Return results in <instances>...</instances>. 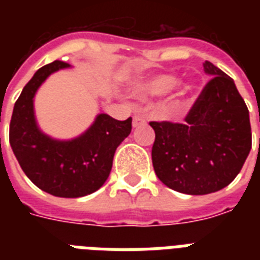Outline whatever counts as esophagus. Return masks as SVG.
<instances>
[{
	"mask_svg": "<svg viewBox=\"0 0 260 260\" xmlns=\"http://www.w3.org/2000/svg\"><path fill=\"white\" fill-rule=\"evenodd\" d=\"M146 114L143 113V112H140V110H136L134 116V126L143 125V124H146Z\"/></svg>",
	"mask_w": 260,
	"mask_h": 260,
	"instance_id": "1",
	"label": "esophagus"
}]
</instances>
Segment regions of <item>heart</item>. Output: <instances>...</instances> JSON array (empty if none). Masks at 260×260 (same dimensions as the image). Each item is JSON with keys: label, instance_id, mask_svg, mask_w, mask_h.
Returning <instances> with one entry per match:
<instances>
[{"label": "heart", "instance_id": "1", "mask_svg": "<svg viewBox=\"0 0 260 260\" xmlns=\"http://www.w3.org/2000/svg\"><path fill=\"white\" fill-rule=\"evenodd\" d=\"M178 78L173 75H158L155 78L150 79L143 86V91L150 95H165V94L173 91L178 86Z\"/></svg>", "mask_w": 260, "mask_h": 260}]
</instances>
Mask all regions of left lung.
Masks as SVG:
<instances>
[{
    "mask_svg": "<svg viewBox=\"0 0 260 260\" xmlns=\"http://www.w3.org/2000/svg\"><path fill=\"white\" fill-rule=\"evenodd\" d=\"M208 81L185 122L150 121L156 177L179 193L221 190L240 173L252 146L248 109L234 79L205 60Z\"/></svg>",
    "mask_w": 260,
    "mask_h": 260,
    "instance_id": "8db88e82",
    "label": "left lung"
}]
</instances>
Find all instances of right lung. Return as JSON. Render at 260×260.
<instances>
[{
    "label": "right lung",
    "mask_w": 260,
    "mask_h": 260,
    "mask_svg": "<svg viewBox=\"0 0 260 260\" xmlns=\"http://www.w3.org/2000/svg\"><path fill=\"white\" fill-rule=\"evenodd\" d=\"M69 66L55 60L35 73L14 104L9 142L22 171L39 189L55 197L78 198L105 183L116 148L131 134L132 117L118 121L100 114L82 136L71 142L43 135L35 121L34 95L51 73Z\"/></svg>",
    "instance_id": "1"
}]
</instances>
